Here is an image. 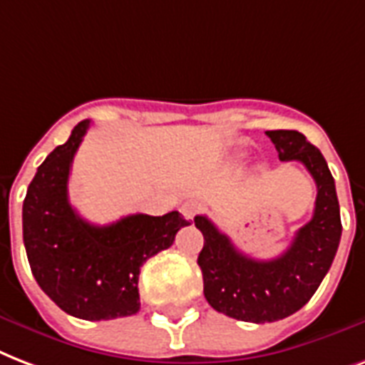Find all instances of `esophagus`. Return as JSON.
Returning <instances> with one entry per match:
<instances>
[{
	"label": "esophagus",
	"mask_w": 365,
	"mask_h": 365,
	"mask_svg": "<svg viewBox=\"0 0 365 365\" xmlns=\"http://www.w3.org/2000/svg\"><path fill=\"white\" fill-rule=\"evenodd\" d=\"M180 213H182V217H185V219L192 221V219H194V217L200 213V203H196V202L182 203V207H180Z\"/></svg>",
	"instance_id": "obj_1"
}]
</instances>
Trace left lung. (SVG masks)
I'll return each instance as SVG.
<instances>
[{"mask_svg":"<svg viewBox=\"0 0 365 365\" xmlns=\"http://www.w3.org/2000/svg\"><path fill=\"white\" fill-rule=\"evenodd\" d=\"M282 162H301L316 182L314 215L276 259L259 261L234 247L207 217H194L203 234L197 264L203 274V295L217 312L253 324L287 318L303 309L331 267L341 242V213L335 180L322 152L303 133L267 131Z\"/></svg>","mask_w":365,"mask_h":365,"instance_id":"left-lung-1","label":"left lung"}]
</instances>
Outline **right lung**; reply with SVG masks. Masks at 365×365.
I'll use <instances>...</instances> for the list:
<instances>
[{"label": "right lung", "instance_id": "obj_1", "mask_svg": "<svg viewBox=\"0 0 365 365\" xmlns=\"http://www.w3.org/2000/svg\"><path fill=\"white\" fill-rule=\"evenodd\" d=\"M87 129L89 120L80 121L38 168L22 205V236L34 278L58 309L114 320L137 314L140 267L171 247L188 221L179 211L127 215L106 227L83 221L68 202V177Z\"/></svg>", "mask_w": 365, "mask_h": 365}]
</instances>
